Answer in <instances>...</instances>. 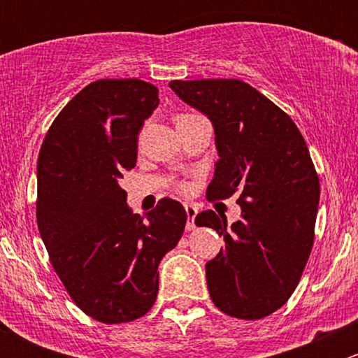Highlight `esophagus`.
Listing matches in <instances>:
<instances>
[{
  "mask_svg": "<svg viewBox=\"0 0 358 358\" xmlns=\"http://www.w3.org/2000/svg\"><path fill=\"white\" fill-rule=\"evenodd\" d=\"M185 211H187V218H189V222H187V230H194L196 229L194 220H196L197 213H199V208L194 204H185Z\"/></svg>",
  "mask_w": 358,
  "mask_h": 358,
  "instance_id": "obj_1",
  "label": "esophagus"
}]
</instances>
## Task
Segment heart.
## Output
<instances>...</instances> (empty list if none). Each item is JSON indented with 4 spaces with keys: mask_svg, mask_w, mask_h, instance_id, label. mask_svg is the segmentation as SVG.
<instances>
[{
    "mask_svg": "<svg viewBox=\"0 0 358 358\" xmlns=\"http://www.w3.org/2000/svg\"><path fill=\"white\" fill-rule=\"evenodd\" d=\"M185 115H187V114H185Z\"/></svg>",
    "mask_w": 358,
    "mask_h": 358,
    "instance_id": "heart-1",
    "label": "heart"
}]
</instances>
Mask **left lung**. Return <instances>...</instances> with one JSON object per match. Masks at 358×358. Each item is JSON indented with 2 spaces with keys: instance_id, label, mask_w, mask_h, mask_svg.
<instances>
[{
  "instance_id": "left-lung-1",
  "label": "left lung",
  "mask_w": 358,
  "mask_h": 358,
  "mask_svg": "<svg viewBox=\"0 0 358 358\" xmlns=\"http://www.w3.org/2000/svg\"><path fill=\"white\" fill-rule=\"evenodd\" d=\"M169 88L208 115L220 159L208 199L239 194L241 220L208 209L196 216L223 236L206 263L213 303L256 320L279 310L298 286L313 246L320 185L305 138L282 109L239 79L171 81Z\"/></svg>"
}]
</instances>
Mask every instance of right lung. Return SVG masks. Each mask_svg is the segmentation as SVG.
Segmentation results:
<instances>
[{"mask_svg":"<svg viewBox=\"0 0 358 358\" xmlns=\"http://www.w3.org/2000/svg\"><path fill=\"white\" fill-rule=\"evenodd\" d=\"M157 106L150 83L99 79L60 110L39 150V234L76 305L103 324L131 322L152 308L159 263L187 223L173 199L136 215L119 185L135 168L138 133Z\"/></svg>","mask_w":358,"mask_h":358,"instance_id":"add662e5","label":"right lung"}]
</instances>
